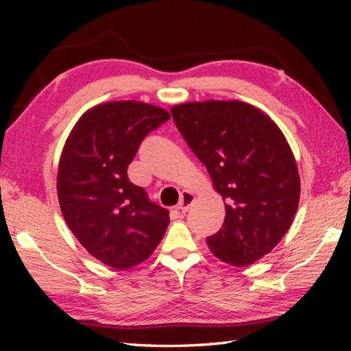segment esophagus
Instances as JSON below:
<instances>
[{"label": "esophagus", "mask_w": 351, "mask_h": 351, "mask_svg": "<svg viewBox=\"0 0 351 351\" xmlns=\"http://www.w3.org/2000/svg\"><path fill=\"white\" fill-rule=\"evenodd\" d=\"M191 200H193V199H191L189 195H181V196H180V205H181V206H190Z\"/></svg>", "instance_id": "1"}]
</instances>
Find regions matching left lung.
I'll return each mask as SVG.
<instances>
[{"instance_id": "left-lung-1", "label": "left lung", "mask_w": 351, "mask_h": 351, "mask_svg": "<svg viewBox=\"0 0 351 351\" xmlns=\"http://www.w3.org/2000/svg\"><path fill=\"white\" fill-rule=\"evenodd\" d=\"M169 119L151 104H102L81 116L63 147L57 173L63 217L83 247L116 270L151 256L169 226L166 208L128 178L141 141Z\"/></svg>"}]
</instances>
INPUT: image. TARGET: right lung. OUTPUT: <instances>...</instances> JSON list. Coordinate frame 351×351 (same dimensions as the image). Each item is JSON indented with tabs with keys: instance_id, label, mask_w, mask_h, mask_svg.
Masks as SVG:
<instances>
[{
	"instance_id": "obj_1",
	"label": "right lung",
	"mask_w": 351,
	"mask_h": 351,
	"mask_svg": "<svg viewBox=\"0 0 351 351\" xmlns=\"http://www.w3.org/2000/svg\"><path fill=\"white\" fill-rule=\"evenodd\" d=\"M171 117L225 204L220 230L206 238L211 252L230 265L253 264L282 240L299 206L300 178L287 138L240 101L182 104Z\"/></svg>"
}]
</instances>
